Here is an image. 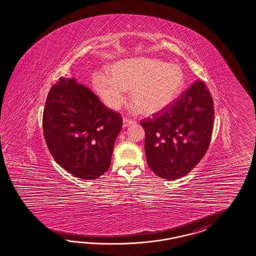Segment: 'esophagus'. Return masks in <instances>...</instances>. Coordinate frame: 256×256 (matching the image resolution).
Listing matches in <instances>:
<instances>
[{"instance_id": "34e87169", "label": "esophagus", "mask_w": 256, "mask_h": 256, "mask_svg": "<svg viewBox=\"0 0 256 256\" xmlns=\"http://www.w3.org/2000/svg\"><path fill=\"white\" fill-rule=\"evenodd\" d=\"M135 124V122L132 120V119H128V118H124V120H123V126H124V128H126V126H130V124Z\"/></svg>"}]
</instances>
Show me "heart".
<instances>
[{"mask_svg": "<svg viewBox=\"0 0 256 256\" xmlns=\"http://www.w3.org/2000/svg\"><path fill=\"white\" fill-rule=\"evenodd\" d=\"M93 84L110 109L118 110L126 102V91L130 90V100L137 112L151 116L164 110L180 96L186 74L175 63L132 58L112 64L108 74H95Z\"/></svg>", "mask_w": 256, "mask_h": 256, "instance_id": "obj_1", "label": "heart"}]
</instances>
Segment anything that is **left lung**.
Wrapping results in <instances>:
<instances>
[{
  "label": "left lung",
  "instance_id": "obj_1",
  "mask_svg": "<svg viewBox=\"0 0 256 256\" xmlns=\"http://www.w3.org/2000/svg\"><path fill=\"white\" fill-rule=\"evenodd\" d=\"M214 116L212 98L198 80L164 110L142 120L149 168L170 180L190 172L207 152Z\"/></svg>",
  "mask_w": 256,
  "mask_h": 256
}]
</instances>
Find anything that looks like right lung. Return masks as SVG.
I'll return each mask as SVG.
<instances>
[{
  "label": "right lung",
  "instance_id": "add662e5",
  "mask_svg": "<svg viewBox=\"0 0 256 256\" xmlns=\"http://www.w3.org/2000/svg\"><path fill=\"white\" fill-rule=\"evenodd\" d=\"M122 121L76 78L60 77L49 91L42 128L56 162L77 178L93 180L110 168Z\"/></svg>",
  "mask_w": 256,
  "mask_h": 256
}]
</instances>
